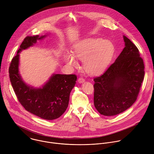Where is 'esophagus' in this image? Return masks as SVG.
Wrapping results in <instances>:
<instances>
[{"instance_id":"34e87169","label":"esophagus","mask_w":154,"mask_h":154,"mask_svg":"<svg viewBox=\"0 0 154 154\" xmlns=\"http://www.w3.org/2000/svg\"><path fill=\"white\" fill-rule=\"evenodd\" d=\"M84 81H85V79H84V78H79L78 79V82L79 83H80V84L83 83Z\"/></svg>"}]
</instances>
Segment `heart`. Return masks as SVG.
<instances>
[{
	"label": "heart",
	"mask_w": 154,
	"mask_h": 154,
	"mask_svg": "<svg viewBox=\"0 0 154 154\" xmlns=\"http://www.w3.org/2000/svg\"><path fill=\"white\" fill-rule=\"evenodd\" d=\"M72 53L66 51L64 56L65 62L69 66L78 67L76 58L83 60V68L87 73L97 75L104 72L109 66L115 55V48L109 41L89 38L75 44Z\"/></svg>",
	"instance_id": "1"
}]
</instances>
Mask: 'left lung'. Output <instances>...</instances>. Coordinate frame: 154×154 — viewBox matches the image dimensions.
Masks as SVG:
<instances>
[{
    "mask_svg": "<svg viewBox=\"0 0 154 154\" xmlns=\"http://www.w3.org/2000/svg\"><path fill=\"white\" fill-rule=\"evenodd\" d=\"M125 47L107 71L95 78L94 106L104 116H114L132 106L144 76L143 59L126 36Z\"/></svg>",
    "mask_w": 154,
    "mask_h": 154,
    "instance_id": "obj_1",
    "label": "left lung"
}]
</instances>
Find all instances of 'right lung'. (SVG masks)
<instances>
[{"instance_id":"add662e5","label":"right lung","mask_w":154,"mask_h":154,"mask_svg":"<svg viewBox=\"0 0 154 154\" xmlns=\"http://www.w3.org/2000/svg\"><path fill=\"white\" fill-rule=\"evenodd\" d=\"M48 34L28 36L21 44L9 68L10 81L17 98L26 110L47 120L58 118L66 110L72 90L76 84L75 75L53 73L40 87L27 84L19 72L20 53L42 40Z\"/></svg>"}]
</instances>
